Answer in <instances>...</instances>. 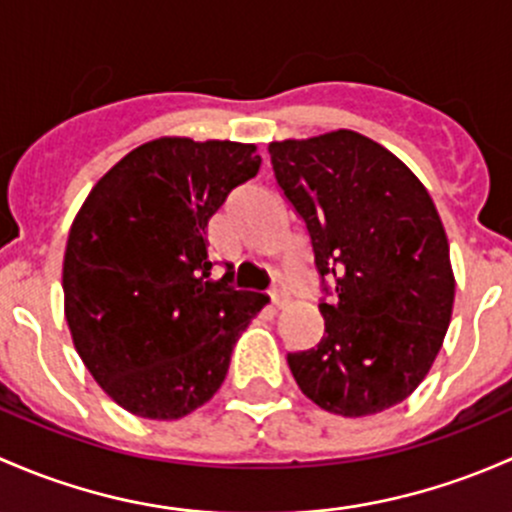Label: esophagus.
I'll return each mask as SVG.
<instances>
[{
	"label": "esophagus",
	"mask_w": 512,
	"mask_h": 512,
	"mask_svg": "<svg viewBox=\"0 0 512 512\" xmlns=\"http://www.w3.org/2000/svg\"><path fill=\"white\" fill-rule=\"evenodd\" d=\"M268 295H271V300H273V305H276V308H283V305L288 303V293H286V288L281 286V283H273L271 286V291H268Z\"/></svg>",
	"instance_id": "1"
}]
</instances>
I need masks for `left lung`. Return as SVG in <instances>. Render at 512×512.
Masks as SVG:
<instances>
[{
    "instance_id": "8db88e82",
    "label": "left lung",
    "mask_w": 512,
    "mask_h": 512,
    "mask_svg": "<svg viewBox=\"0 0 512 512\" xmlns=\"http://www.w3.org/2000/svg\"><path fill=\"white\" fill-rule=\"evenodd\" d=\"M268 152L333 293L320 303L323 340L291 352L288 367L325 412H384L429 374L451 323L456 281L434 199L397 155L355 130L271 142Z\"/></svg>"
}]
</instances>
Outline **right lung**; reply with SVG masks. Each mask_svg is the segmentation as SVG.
<instances>
[{
    "mask_svg": "<svg viewBox=\"0 0 512 512\" xmlns=\"http://www.w3.org/2000/svg\"><path fill=\"white\" fill-rule=\"evenodd\" d=\"M256 145L157 138L98 179L68 231L63 310L73 345L125 412L172 421L217 394L268 295L212 281L207 224Z\"/></svg>",
    "mask_w": 512,
    "mask_h": 512,
    "instance_id": "1",
    "label": "right lung"
}]
</instances>
